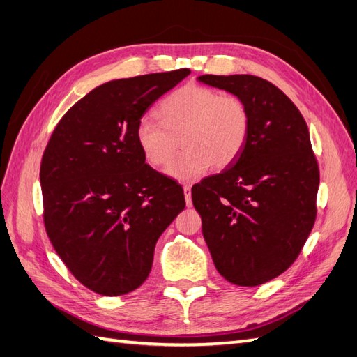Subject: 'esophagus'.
<instances>
[{
	"label": "esophagus",
	"mask_w": 357,
	"mask_h": 357,
	"mask_svg": "<svg viewBox=\"0 0 357 357\" xmlns=\"http://www.w3.org/2000/svg\"><path fill=\"white\" fill-rule=\"evenodd\" d=\"M183 190H184L187 207H192V187H190V185H184Z\"/></svg>",
	"instance_id": "obj_1"
}]
</instances>
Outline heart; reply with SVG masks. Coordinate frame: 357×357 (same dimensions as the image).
Masks as SVG:
<instances>
[{
    "mask_svg": "<svg viewBox=\"0 0 357 357\" xmlns=\"http://www.w3.org/2000/svg\"><path fill=\"white\" fill-rule=\"evenodd\" d=\"M155 119L144 118L136 127V141L146 161L153 167L169 164L178 150L183 153L167 173L179 181H195L206 172L222 170L236 161L250 132L247 104L234 95L187 84L174 90L159 105Z\"/></svg>",
    "mask_w": 357,
    "mask_h": 357,
    "instance_id": "1",
    "label": "heart"
}]
</instances>
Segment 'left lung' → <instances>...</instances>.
<instances>
[{
	"label": "left lung",
	"mask_w": 357,
	"mask_h": 357,
	"mask_svg": "<svg viewBox=\"0 0 357 357\" xmlns=\"http://www.w3.org/2000/svg\"><path fill=\"white\" fill-rule=\"evenodd\" d=\"M241 98L250 132L236 161L192 187L219 275L241 287L275 279L298 259L316 221L319 165L308 127L282 90L253 75H202Z\"/></svg>",
	"instance_id": "1"
}]
</instances>
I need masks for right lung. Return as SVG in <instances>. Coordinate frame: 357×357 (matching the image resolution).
<instances>
[{
	"mask_svg": "<svg viewBox=\"0 0 357 357\" xmlns=\"http://www.w3.org/2000/svg\"><path fill=\"white\" fill-rule=\"evenodd\" d=\"M188 73L105 82L66 112L45 146V233L72 275L98 294L121 296L142 285L156 241L185 207L183 187L146 164L136 127Z\"/></svg>",
	"mask_w": 357,
	"mask_h": 357,
	"instance_id": "right-lung-1",
	"label": "right lung"
}]
</instances>
